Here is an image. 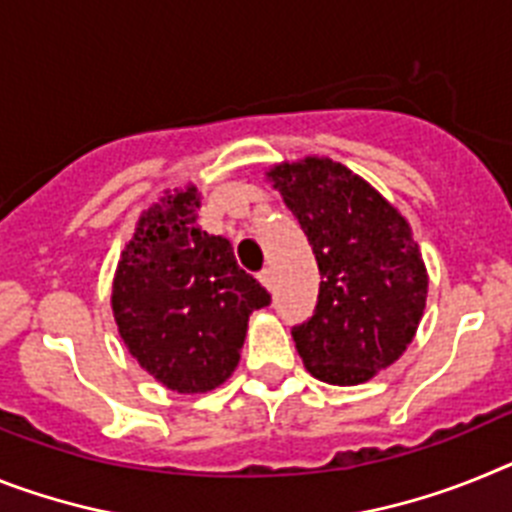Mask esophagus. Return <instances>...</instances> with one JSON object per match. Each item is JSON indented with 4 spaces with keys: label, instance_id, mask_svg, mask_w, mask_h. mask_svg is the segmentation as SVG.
<instances>
[{
    "label": "esophagus",
    "instance_id": "esophagus-1",
    "mask_svg": "<svg viewBox=\"0 0 512 512\" xmlns=\"http://www.w3.org/2000/svg\"><path fill=\"white\" fill-rule=\"evenodd\" d=\"M257 278H260V283H262V286H265V288H268V291H273V286H275L273 270H270V268L260 270V275H257Z\"/></svg>",
    "mask_w": 512,
    "mask_h": 512
}]
</instances>
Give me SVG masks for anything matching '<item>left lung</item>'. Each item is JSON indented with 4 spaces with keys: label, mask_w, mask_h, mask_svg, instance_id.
Segmentation results:
<instances>
[{
    "label": "left lung",
    "mask_w": 512,
    "mask_h": 512,
    "mask_svg": "<svg viewBox=\"0 0 512 512\" xmlns=\"http://www.w3.org/2000/svg\"><path fill=\"white\" fill-rule=\"evenodd\" d=\"M322 275L314 314L291 330L311 376L340 386L391 366L415 337L428 275L407 221L361 177L309 157L270 172Z\"/></svg>",
    "instance_id": "left-lung-1"
}]
</instances>
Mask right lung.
Wrapping results in <instances>:
<instances>
[{
    "instance_id": "add662e5",
    "label": "right lung",
    "mask_w": 512,
    "mask_h": 512,
    "mask_svg": "<svg viewBox=\"0 0 512 512\" xmlns=\"http://www.w3.org/2000/svg\"><path fill=\"white\" fill-rule=\"evenodd\" d=\"M195 188L141 216L113 283V314L141 368L180 394L216 389L239 363L247 319L270 293L231 242L198 226Z\"/></svg>"
}]
</instances>
